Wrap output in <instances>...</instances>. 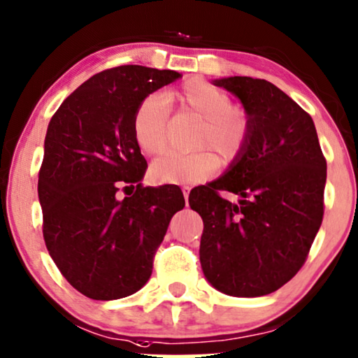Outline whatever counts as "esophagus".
<instances>
[{
    "mask_svg": "<svg viewBox=\"0 0 358 358\" xmlns=\"http://www.w3.org/2000/svg\"><path fill=\"white\" fill-rule=\"evenodd\" d=\"M190 185H182V194H184V197H185V201H187L189 199V192H190Z\"/></svg>",
    "mask_w": 358,
    "mask_h": 358,
    "instance_id": "34e87169",
    "label": "esophagus"
}]
</instances>
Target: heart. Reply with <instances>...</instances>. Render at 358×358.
Instances as JSON below:
<instances>
[{
  "label": "heart",
  "mask_w": 358,
  "mask_h": 358,
  "mask_svg": "<svg viewBox=\"0 0 358 358\" xmlns=\"http://www.w3.org/2000/svg\"><path fill=\"white\" fill-rule=\"evenodd\" d=\"M168 100L182 113L201 118L194 152H166L151 164L150 174L159 184L202 182L219 169V156L224 164H231L247 150L252 138V117L241 105L231 103L224 88L203 78H190ZM168 101L151 95L139 103L133 117V136L145 155L156 156L168 143Z\"/></svg>",
  "instance_id": "obj_1"
}]
</instances>
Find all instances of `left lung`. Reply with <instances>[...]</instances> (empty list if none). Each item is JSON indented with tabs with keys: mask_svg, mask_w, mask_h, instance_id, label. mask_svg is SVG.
<instances>
[{
	"mask_svg": "<svg viewBox=\"0 0 358 358\" xmlns=\"http://www.w3.org/2000/svg\"><path fill=\"white\" fill-rule=\"evenodd\" d=\"M213 85L238 96L253 129L222 178L190 190L203 220L202 271L225 294L257 298L286 285L308 258L324 217L326 157L309 113L271 82L227 77Z\"/></svg>",
	"mask_w": 358,
	"mask_h": 358,
	"instance_id": "1",
	"label": "left lung"
}]
</instances>
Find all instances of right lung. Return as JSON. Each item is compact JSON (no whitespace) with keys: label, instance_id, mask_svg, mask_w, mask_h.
I'll use <instances>...</instances> for the list:
<instances>
[{"label":"right lung","instance_id":"right-lung-1","mask_svg":"<svg viewBox=\"0 0 358 358\" xmlns=\"http://www.w3.org/2000/svg\"><path fill=\"white\" fill-rule=\"evenodd\" d=\"M179 72L122 66L95 73L50 118L39 169L43 234L62 276L90 299L127 298L152 273L169 222L184 208L178 185L143 187L146 159L134 111ZM134 194L120 199L117 192Z\"/></svg>","mask_w":358,"mask_h":358}]
</instances>
